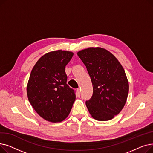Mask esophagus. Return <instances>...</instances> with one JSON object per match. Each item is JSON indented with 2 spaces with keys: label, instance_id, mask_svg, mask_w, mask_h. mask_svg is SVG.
<instances>
[{
  "label": "esophagus",
  "instance_id": "esophagus-1",
  "mask_svg": "<svg viewBox=\"0 0 153 153\" xmlns=\"http://www.w3.org/2000/svg\"><path fill=\"white\" fill-rule=\"evenodd\" d=\"M76 96H77V97H80V96H81V91H80V89H77Z\"/></svg>",
  "mask_w": 153,
  "mask_h": 153
}]
</instances>
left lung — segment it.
<instances>
[{
    "label": "left lung",
    "mask_w": 153,
    "mask_h": 153,
    "mask_svg": "<svg viewBox=\"0 0 153 153\" xmlns=\"http://www.w3.org/2000/svg\"><path fill=\"white\" fill-rule=\"evenodd\" d=\"M77 55L92 83V96L85 102L90 114L99 121L112 119L124 107L129 91L123 68L110 52L100 47L82 50Z\"/></svg>",
    "instance_id": "1"
}]
</instances>
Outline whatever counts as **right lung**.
<instances>
[{
  "instance_id": "obj_1",
  "label": "right lung",
  "mask_w": 153,
  "mask_h": 153,
  "mask_svg": "<svg viewBox=\"0 0 153 153\" xmlns=\"http://www.w3.org/2000/svg\"><path fill=\"white\" fill-rule=\"evenodd\" d=\"M73 54L62 50L49 52L31 70L27 87L28 99L36 113L48 122H62L75 101V92L67 84L65 72Z\"/></svg>"
}]
</instances>
